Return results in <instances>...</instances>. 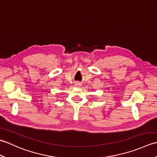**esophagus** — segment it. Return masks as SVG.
I'll use <instances>...</instances> for the list:
<instances>
[{
    "label": "esophagus",
    "instance_id": "1",
    "mask_svg": "<svg viewBox=\"0 0 157 157\" xmlns=\"http://www.w3.org/2000/svg\"><path fill=\"white\" fill-rule=\"evenodd\" d=\"M75 85H79V84L78 82H76V84H75Z\"/></svg>",
    "mask_w": 157,
    "mask_h": 157
}]
</instances>
